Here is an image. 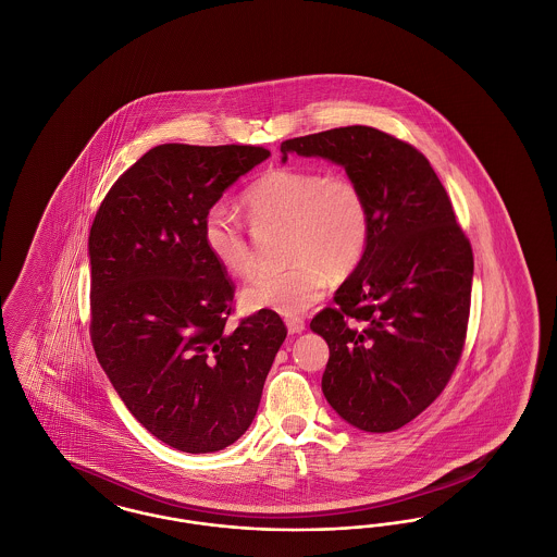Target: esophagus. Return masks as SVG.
<instances>
[{
  "label": "esophagus",
  "mask_w": 557,
  "mask_h": 557,
  "mask_svg": "<svg viewBox=\"0 0 557 557\" xmlns=\"http://www.w3.org/2000/svg\"><path fill=\"white\" fill-rule=\"evenodd\" d=\"M286 325H288L290 334H300L305 330V319L286 318Z\"/></svg>",
  "instance_id": "1"
}]
</instances>
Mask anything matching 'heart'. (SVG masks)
<instances>
[{"label": "heart", "mask_w": 557, "mask_h": 557, "mask_svg": "<svg viewBox=\"0 0 557 557\" xmlns=\"http://www.w3.org/2000/svg\"><path fill=\"white\" fill-rule=\"evenodd\" d=\"M255 223L284 225V267L259 271L242 290L250 311L296 315L315 305L330 275L343 280L361 265L371 238L368 196L345 173L318 166H273L242 194ZM202 242L232 275L255 269V250L236 212L214 205L202 216Z\"/></svg>", "instance_id": "1"}]
</instances>
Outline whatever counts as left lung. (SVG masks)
I'll use <instances>...</instances> for the list:
<instances>
[{"mask_svg": "<svg viewBox=\"0 0 557 557\" xmlns=\"http://www.w3.org/2000/svg\"><path fill=\"white\" fill-rule=\"evenodd\" d=\"M343 164L371 212L368 252L311 319L330 359L327 403L348 424L393 432L430 407L457 368L470 319L474 255L424 154L391 133L338 127L282 141Z\"/></svg>", "mask_w": 557, "mask_h": 557, "instance_id": "obj_1", "label": "left lung"}]
</instances>
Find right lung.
Segmentation results:
<instances>
[{
  "label": "right lung",
  "mask_w": 557,
  "mask_h": 557,
  "mask_svg": "<svg viewBox=\"0 0 557 557\" xmlns=\"http://www.w3.org/2000/svg\"><path fill=\"white\" fill-rule=\"evenodd\" d=\"M269 154L157 146L108 189L89 230L91 345L133 418L173 449L236 443L288 334L275 311L225 325L236 286L202 242L205 212Z\"/></svg>",
  "instance_id": "right-lung-1"
}]
</instances>
